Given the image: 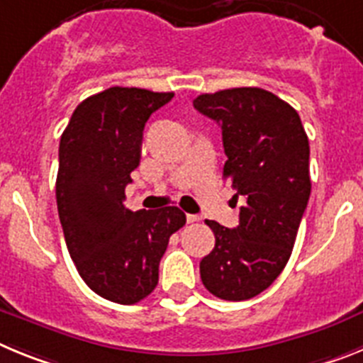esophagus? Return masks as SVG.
<instances>
[{"mask_svg":"<svg viewBox=\"0 0 363 363\" xmlns=\"http://www.w3.org/2000/svg\"><path fill=\"white\" fill-rule=\"evenodd\" d=\"M200 220L201 216H198V214H187V223H196Z\"/></svg>","mask_w":363,"mask_h":363,"instance_id":"esophagus-1","label":"esophagus"}]
</instances>
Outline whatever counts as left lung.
<instances>
[{"label":"left lung","instance_id":"8db88e82","mask_svg":"<svg viewBox=\"0 0 363 363\" xmlns=\"http://www.w3.org/2000/svg\"><path fill=\"white\" fill-rule=\"evenodd\" d=\"M194 108L221 127L236 196H245L234 229L207 220L214 249L200 262L201 281L221 300L265 291L289 262L311 194L309 140L298 112L258 86L200 94Z\"/></svg>","mask_w":363,"mask_h":363}]
</instances>
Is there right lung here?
Wrapping results in <instances>:
<instances>
[{"label": "right lung", "instance_id": "add662e5", "mask_svg": "<svg viewBox=\"0 0 363 363\" xmlns=\"http://www.w3.org/2000/svg\"><path fill=\"white\" fill-rule=\"evenodd\" d=\"M172 96L111 86L83 99L60 142L56 200L69 255L96 294L123 306L152 293L169 238L185 225L178 207L123 205L147 120Z\"/></svg>", "mask_w": 363, "mask_h": 363}]
</instances>
